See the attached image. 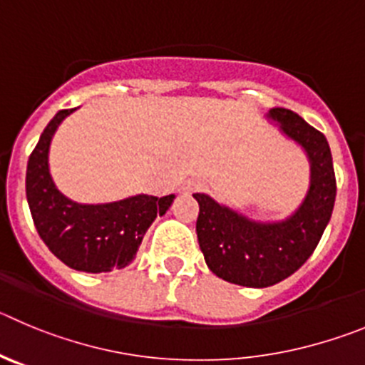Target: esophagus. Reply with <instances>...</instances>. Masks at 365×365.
Returning a JSON list of instances; mask_svg holds the SVG:
<instances>
[{
    "mask_svg": "<svg viewBox=\"0 0 365 365\" xmlns=\"http://www.w3.org/2000/svg\"><path fill=\"white\" fill-rule=\"evenodd\" d=\"M200 188H202V182H200L199 179H190L186 180L180 190H182V193H193V192H199Z\"/></svg>",
    "mask_w": 365,
    "mask_h": 365,
    "instance_id": "esophagus-1",
    "label": "esophagus"
}]
</instances>
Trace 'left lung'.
I'll use <instances>...</instances> for the list:
<instances>
[{
  "label": "left lung",
  "instance_id": "obj_1",
  "mask_svg": "<svg viewBox=\"0 0 365 365\" xmlns=\"http://www.w3.org/2000/svg\"><path fill=\"white\" fill-rule=\"evenodd\" d=\"M299 145L309 163V188L295 212L279 220H259L193 193L199 202L197 239L208 267L232 284L267 287L287 279L315 252L333 213L336 180L324 133L286 108L264 115Z\"/></svg>",
  "mask_w": 365,
  "mask_h": 365
}]
</instances>
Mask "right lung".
I'll use <instances>...</instances> for the list:
<instances>
[{"mask_svg":"<svg viewBox=\"0 0 365 365\" xmlns=\"http://www.w3.org/2000/svg\"><path fill=\"white\" fill-rule=\"evenodd\" d=\"M78 108L61 110L43 130L26 165V200L36 230L50 252L72 269L106 273L123 269L137 255L141 240L157 217L172 206L175 195L139 193L113 202L83 205L59 192L50 173L53 133Z\"/></svg>","mask_w":365,"mask_h":365,"instance_id":"1","label":"right lung"}]
</instances>
